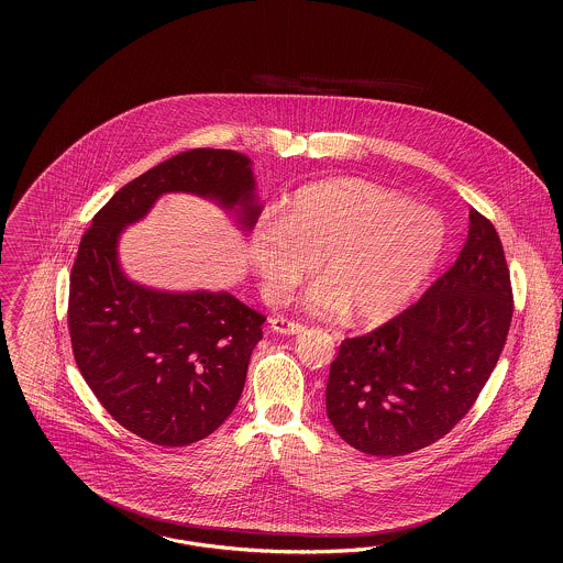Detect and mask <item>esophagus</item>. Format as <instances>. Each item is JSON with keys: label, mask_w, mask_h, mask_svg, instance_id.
I'll return each mask as SVG.
<instances>
[{"label": "esophagus", "mask_w": 563, "mask_h": 563, "mask_svg": "<svg viewBox=\"0 0 563 563\" xmlns=\"http://www.w3.org/2000/svg\"><path fill=\"white\" fill-rule=\"evenodd\" d=\"M269 327L276 331V333H283V335H295V333H301L306 327L301 322L291 321L287 317H274L269 319Z\"/></svg>", "instance_id": "34e87169"}]
</instances>
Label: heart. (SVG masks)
I'll return each mask as SVG.
<instances>
[{
	"label": "heart",
	"mask_w": 563,
	"mask_h": 563,
	"mask_svg": "<svg viewBox=\"0 0 563 563\" xmlns=\"http://www.w3.org/2000/svg\"><path fill=\"white\" fill-rule=\"evenodd\" d=\"M443 246L437 211L369 181L331 179L297 189L283 217H262L249 260L269 299L289 294L319 260L324 278L303 294V306L327 317L350 310L374 324L416 299Z\"/></svg>",
	"instance_id": "heart-1"
}]
</instances>
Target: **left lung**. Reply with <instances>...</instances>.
Wrapping results in <instances>:
<instances>
[{"label":"left lung","mask_w":563,"mask_h":563,"mask_svg":"<svg viewBox=\"0 0 563 563\" xmlns=\"http://www.w3.org/2000/svg\"><path fill=\"white\" fill-rule=\"evenodd\" d=\"M454 266L367 335L342 342L327 382V416L358 452L411 454L468 413L505 349L512 289L489 219L471 209Z\"/></svg>","instance_id":"obj_1"}]
</instances>
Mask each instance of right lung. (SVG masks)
<instances>
[{
	"instance_id": "add662e5",
	"label": "right lung",
	"mask_w": 563,
	"mask_h": 563,
	"mask_svg": "<svg viewBox=\"0 0 563 563\" xmlns=\"http://www.w3.org/2000/svg\"><path fill=\"white\" fill-rule=\"evenodd\" d=\"M168 191L214 200L242 230L262 213L251 161L239 152L200 147L150 168L84 232L67 322L78 369L109 416L150 443L184 448L234 411L266 317L225 291L170 294L126 278L118 239Z\"/></svg>"
}]
</instances>
